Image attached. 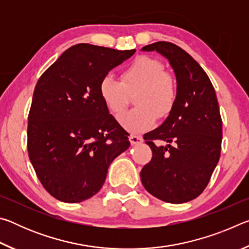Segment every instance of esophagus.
Here are the masks:
<instances>
[{
  "label": "esophagus",
  "instance_id": "obj_1",
  "mask_svg": "<svg viewBox=\"0 0 249 249\" xmlns=\"http://www.w3.org/2000/svg\"><path fill=\"white\" fill-rule=\"evenodd\" d=\"M129 142L132 145H140L142 142V138L141 136H136V135H130Z\"/></svg>",
  "mask_w": 249,
  "mask_h": 249
}]
</instances>
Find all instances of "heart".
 Instances as JSON below:
<instances>
[{
    "label": "heart",
    "mask_w": 249,
    "mask_h": 249,
    "mask_svg": "<svg viewBox=\"0 0 249 249\" xmlns=\"http://www.w3.org/2000/svg\"><path fill=\"white\" fill-rule=\"evenodd\" d=\"M100 95L113 114L119 115L127 105L130 93L137 107L119 117L123 127L130 133H142L154 127L159 119L170 114L177 101V84L157 59L142 56L130 64L122 74V81L105 74L99 86Z\"/></svg>",
    "instance_id": "1"
}]
</instances>
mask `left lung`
I'll use <instances>...</instances> for the list:
<instances>
[{"label": "left lung", "mask_w": 249, "mask_h": 249, "mask_svg": "<svg viewBox=\"0 0 249 249\" xmlns=\"http://www.w3.org/2000/svg\"><path fill=\"white\" fill-rule=\"evenodd\" d=\"M142 50H156L169 60L177 101L166 121L144 135L153 157L142 167L141 180L157 199L184 203L203 192L220 159L222 119L215 90L201 66L179 46L157 41Z\"/></svg>", "instance_id": "1"}]
</instances>
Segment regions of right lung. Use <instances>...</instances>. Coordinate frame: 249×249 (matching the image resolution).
I'll return each mask as SVG.
<instances>
[{"instance_id": "1", "label": "right lung", "mask_w": 249, "mask_h": 249, "mask_svg": "<svg viewBox=\"0 0 249 249\" xmlns=\"http://www.w3.org/2000/svg\"><path fill=\"white\" fill-rule=\"evenodd\" d=\"M135 49L74 45L40 75L27 126V150L50 196L67 203L100 191L108 166L129 147L100 95V81Z\"/></svg>"}]
</instances>
